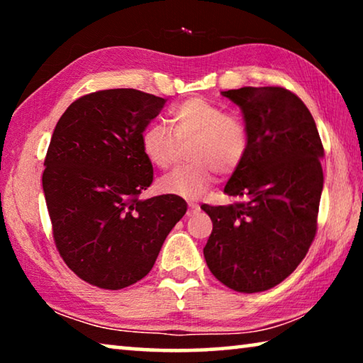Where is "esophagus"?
<instances>
[{
    "mask_svg": "<svg viewBox=\"0 0 363 363\" xmlns=\"http://www.w3.org/2000/svg\"><path fill=\"white\" fill-rule=\"evenodd\" d=\"M200 206L196 203H192V201H189V211H187V216H194L195 213H199Z\"/></svg>",
    "mask_w": 363,
    "mask_h": 363,
    "instance_id": "34e87169",
    "label": "esophagus"
}]
</instances>
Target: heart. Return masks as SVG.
<instances>
[{
  "label": "heart",
  "mask_w": 363,
  "mask_h": 363,
  "mask_svg": "<svg viewBox=\"0 0 363 363\" xmlns=\"http://www.w3.org/2000/svg\"><path fill=\"white\" fill-rule=\"evenodd\" d=\"M169 126L150 123L140 133V149L157 168H167L176 149V139L189 144V157L194 163L171 169L158 179L162 194L196 199L211 186L216 169L232 173L240 167L248 152V130L240 116L205 97H190L169 112Z\"/></svg>",
  "instance_id": "heart-1"
}]
</instances>
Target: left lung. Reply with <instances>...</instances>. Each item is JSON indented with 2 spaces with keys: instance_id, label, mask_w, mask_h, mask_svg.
Segmentation results:
<instances>
[{
  "instance_id": "1",
  "label": "left lung",
  "mask_w": 363,
  "mask_h": 363,
  "mask_svg": "<svg viewBox=\"0 0 363 363\" xmlns=\"http://www.w3.org/2000/svg\"><path fill=\"white\" fill-rule=\"evenodd\" d=\"M240 107L248 152L224 194L242 203L201 205L213 220L203 248L211 274L242 293L269 290L285 280L317 230L323 189V145L309 108L280 86L223 91Z\"/></svg>"
}]
</instances>
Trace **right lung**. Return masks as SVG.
Segmentation results:
<instances>
[{
  "label": "right lung",
  "mask_w": 363,
  "mask_h": 363,
  "mask_svg": "<svg viewBox=\"0 0 363 363\" xmlns=\"http://www.w3.org/2000/svg\"><path fill=\"white\" fill-rule=\"evenodd\" d=\"M164 104L136 89L97 91L54 128L43 173L54 242L79 279L104 290L144 279L187 211L181 196L139 199L153 179L140 133Z\"/></svg>",
  "instance_id": "right-lung-1"
}]
</instances>
